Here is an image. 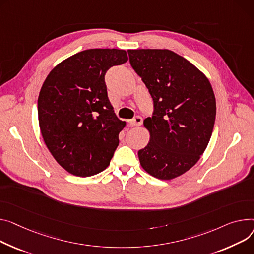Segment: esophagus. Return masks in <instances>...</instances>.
<instances>
[{"mask_svg": "<svg viewBox=\"0 0 254 254\" xmlns=\"http://www.w3.org/2000/svg\"><path fill=\"white\" fill-rule=\"evenodd\" d=\"M128 123H129L131 126H133V127H139V126L142 125L143 120H142L141 116H136V117H133L132 120H129Z\"/></svg>", "mask_w": 254, "mask_h": 254, "instance_id": "obj_1", "label": "esophagus"}]
</instances>
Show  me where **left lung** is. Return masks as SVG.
<instances>
[{"mask_svg": "<svg viewBox=\"0 0 254 254\" xmlns=\"http://www.w3.org/2000/svg\"><path fill=\"white\" fill-rule=\"evenodd\" d=\"M132 69L152 99L153 113L144 121L150 142L139 150L144 170L172 180L203 154L213 130L215 97L207 77L187 59L170 50H128Z\"/></svg>", "mask_w": 254, "mask_h": 254, "instance_id": "8db88e82", "label": "left lung"}]
</instances>
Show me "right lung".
Wrapping results in <instances>:
<instances>
[{"mask_svg":"<svg viewBox=\"0 0 254 254\" xmlns=\"http://www.w3.org/2000/svg\"><path fill=\"white\" fill-rule=\"evenodd\" d=\"M127 61L125 50L90 49L65 59L49 73L38 99L39 124L51 154L78 177L104 171L126 123L107 95L105 74Z\"/></svg>","mask_w":254,"mask_h":254,"instance_id":"right-lung-1","label":"right lung"}]
</instances>
